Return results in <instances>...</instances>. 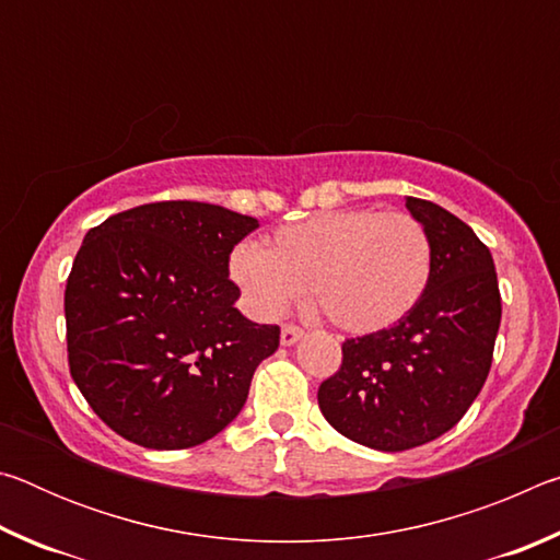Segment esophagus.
<instances>
[{
  "label": "esophagus",
  "instance_id": "obj_1",
  "mask_svg": "<svg viewBox=\"0 0 560 560\" xmlns=\"http://www.w3.org/2000/svg\"><path fill=\"white\" fill-rule=\"evenodd\" d=\"M303 338V330L301 328H296V326H283L281 328V346H293L296 343V340H301Z\"/></svg>",
  "mask_w": 560,
  "mask_h": 560
}]
</instances>
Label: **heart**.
<instances>
[{"label": "heart", "instance_id": "heart-1", "mask_svg": "<svg viewBox=\"0 0 560 560\" xmlns=\"http://www.w3.org/2000/svg\"><path fill=\"white\" fill-rule=\"evenodd\" d=\"M432 244L410 214L336 210L269 236L264 249L240 244L230 273L261 318H277L303 289L330 324L375 334L420 303L430 283Z\"/></svg>", "mask_w": 560, "mask_h": 560}]
</instances>
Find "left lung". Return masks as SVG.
I'll use <instances>...</instances> for the list:
<instances>
[{
	"mask_svg": "<svg viewBox=\"0 0 560 560\" xmlns=\"http://www.w3.org/2000/svg\"><path fill=\"white\" fill-rule=\"evenodd\" d=\"M432 244L422 299L405 318L343 343V365L318 387L330 428L371 450L402 452L452 430L489 375L501 324L494 259L444 207L405 197Z\"/></svg>",
	"mask_w": 560,
	"mask_h": 560,
	"instance_id": "obj_1",
	"label": "left lung"
}]
</instances>
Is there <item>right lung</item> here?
Returning <instances> with one entry per match:
<instances>
[{
	"label": "right lung",
	"instance_id": "obj_1",
	"mask_svg": "<svg viewBox=\"0 0 560 560\" xmlns=\"http://www.w3.org/2000/svg\"><path fill=\"white\" fill-rule=\"evenodd\" d=\"M259 222L207 202L140 205L93 226L66 281L73 383L148 450H187L242 412L279 326L234 306L230 254Z\"/></svg>",
	"mask_w": 560,
	"mask_h": 560
}]
</instances>
